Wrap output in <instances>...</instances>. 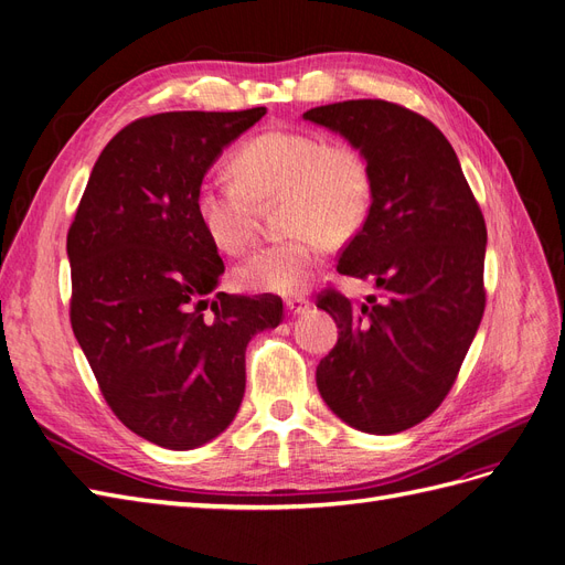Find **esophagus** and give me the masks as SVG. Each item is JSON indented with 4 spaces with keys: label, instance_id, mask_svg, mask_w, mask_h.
I'll list each match as a JSON object with an SVG mask.
<instances>
[{
    "label": "esophagus",
    "instance_id": "esophagus-1",
    "mask_svg": "<svg viewBox=\"0 0 565 565\" xmlns=\"http://www.w3.org/2000/svg\"><path fill=\"white\" fill-rule=\"evenodd\" d=\"M285 309H287L289 316H303L306 311L311 309V301L306 297H292V299L285 301Z\"/></svg>",
    "mask_w": 565,
    "mask_h": 565
}]
</instances>
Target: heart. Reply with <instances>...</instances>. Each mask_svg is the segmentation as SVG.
Masks as SVG:
<instances>
[{
  "instance_id": "obj_1",
  "label": "heart",
  "mask_w": 565,
  "mask_h": 565,
  "mask_svg": "<svg viewBox=\"0 0 565 565\" xmlns=\"http://www.w3.org/2000/svg\"><path fill=\"white\" fill-rule=\"evenodd\" d=\"M233 181H202L195 216L224 252H243L254 235V202L280 195L287 241L256 249L235 268L247 292L289 297L309 287L324 243L341 245L363 228L372 207V172L361 148L324 143L297 129L256 134L231 158Z\"/></svg>"
}]
</instances>
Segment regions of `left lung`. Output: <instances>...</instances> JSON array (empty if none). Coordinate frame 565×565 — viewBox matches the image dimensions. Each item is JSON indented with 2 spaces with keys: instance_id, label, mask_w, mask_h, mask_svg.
Returning <instances> with one entry per match:
<instances>
[{
  "instance_id": "left-lung-1",
  "label": "left lung",
  "mask_w": 565,
  "mask_h": 565,
  "mask_svg": "<svg viewBox=\"0 0 565 565\" xmlns=\"http://www.w3.org/2000/svg\"><path fill=\"white\" fill-rule=\"evenodd\" d=\"M303 119L344 136L370 162L372 207L337 270L382 289L361 306L339 292L318 299L339 339L316 384L353 429L398 434L448 396L481 324L486 221L452 146L426 117L361 98Z\"/></svg>"
}]
</instances>
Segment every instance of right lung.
I'll return each mask as SVG.
<instances>
[{"label":"right lung","mask_w":565,"mask_h":565,"mask_svg":"<svg viewBox=\"0 0 565 565\" xmlns=\"http://www.w3.org/2000/svg\"><path fill=\"white\" fill-rule=\"evenodd\" d=\"M264 115L136 119L98 156L67 231L77 344L117 419L167 450L228 429L249 339L282 320L278 297L214 292L224 262L195 216L204 174Z\"/></svg>","instance_id":"add662e5"}]
</instances>
